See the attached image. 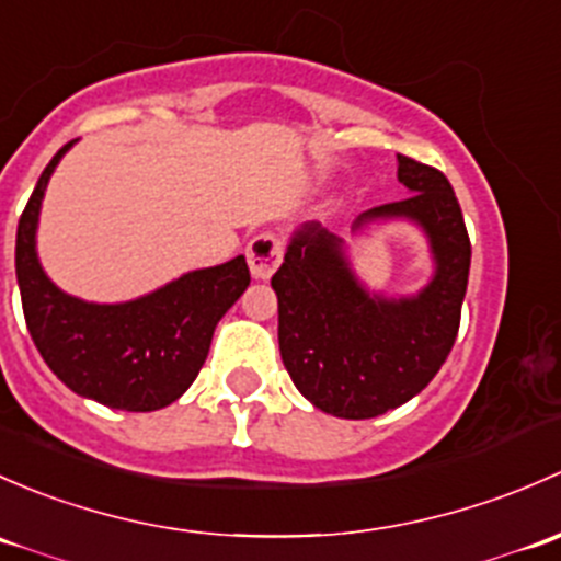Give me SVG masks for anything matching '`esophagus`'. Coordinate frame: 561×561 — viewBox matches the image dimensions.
Segmentation results:
<instances>
[{
    "mask_svg": "<svg viewBox=\"0 0 561 561\" xmlns=\"http://www.w3.org/2000/svg\"><path fill=\"white\" fill-rule=\"evenodd\" d=\"M245 253H248V267H251L253 278L267 280V278H273L275 270L280 267L283 240L273 232H262L248 242Z\"/></svg>",
    "mask_w": 561,
    "mask_h": 561,
    "instance_id": "34e87169",
    "label": "esophagus"
}]
</instances>
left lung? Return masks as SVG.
Wrapping results in <instances>:
<instances>
[{
  "label": "left lung",
  "instance_id": "1",
  "mask_svg": "<svg viewBox=\"0 0 561 561\" xmlns=\"http://www.w3.org/2000/svg\"><path fill=\"white\" fill-rule=\"evenodd\" d=\"M397 161L410 194L362 213L351 229L391 218L421 227L435 275L419 294H369L343 240L316 221L294 232L273 275L283 365L305 400L337 419H375L405 405L435 378L459 332L470 275L461 207L440 170L402 153Z\"/></svg>",
  "mask_w": 561,
  "mask_h": 561
}]
</instances>
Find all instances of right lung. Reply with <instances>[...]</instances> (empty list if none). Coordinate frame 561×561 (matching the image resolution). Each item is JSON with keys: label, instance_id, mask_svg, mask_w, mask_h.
<instances>
[{"label": "right lung", "instance_id": "add662e5", "mask_svg": "<svg viewBox=\"0 0 561 561\" xmlns=\"http://www.w3.org/2000/svg\"><path fill=\"white\" fill-rule=\"evenodd\" d=\"M72 142L43 170L15 234V275L28 334L45 365L75 394L129 413L167 408L194 383L216 323L251 283L245 256L194 270L129 302L69 297L39 264L37 221L50 175Z\"/></svg>", "mask_w": 561, "mask_h": 561}]
</instances>
